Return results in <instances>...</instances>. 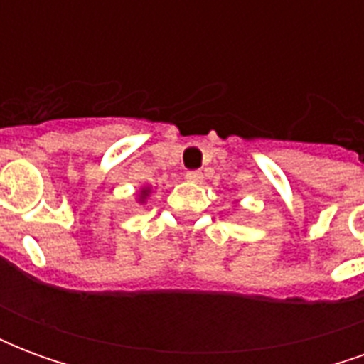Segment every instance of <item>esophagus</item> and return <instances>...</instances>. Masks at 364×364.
Masks as SVG:
<instances>
[{"label": "esophagus", "instance_id": "34e87169", "mask_svg": "<svg viewBox=\"0 0 364 364\" xmlns=\"http://www.w3.org/2000/svg\"><path fill=\"white\" fill-rule=\"evenodd\" d=\"M187 179L193 183H203V179H205V175L200 173V171H189L187 173Z\"/></svg>", "mask_w": 364, "mask_h": 364}]
</instances>
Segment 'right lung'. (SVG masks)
I'll list each match as a JSON object with an SVG mask.
<instances>
[{"mask_svg":"<svg viewBox=\"0 0 364 364\" xmlns=\"http://www.w3.org/2000/svg\"><path fill=\"white\" fill-rule=\"evenodd\" d=\"M150 195H151V187H150V185H144L142 189L136 193V203H138V205H144V203H148Z\"/></svg>","mask_w":364,"mask_h":364,"instance_id":"add662e5","label":"right lung"}]
</instances>
